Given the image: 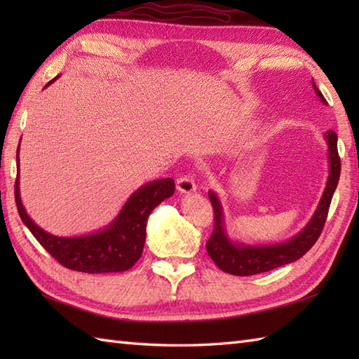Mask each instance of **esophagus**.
I'll list each match as a JSON object with an SVG mask.
<instances>
[{"label":"esophagus","mask_w":359,"mask_h":359,"mask_svg":"<svg viewBox=\"0 0 359 359\" xmlns=\"http://www.w3.org/2000/svg\"><path fill=\"white\" fill-rule=\"evenodd\" d=\"M175 188H177L179 193H184V194H191L196 191V184L193 179L189 177H180L177 179V182H175Z\"/></svg>","instance_id":"34e87169"}]
</instances>
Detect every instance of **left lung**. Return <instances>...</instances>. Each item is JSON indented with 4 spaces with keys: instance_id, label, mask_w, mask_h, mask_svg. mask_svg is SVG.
Segmentation results:
<instances>
[{
    "instance_id": "left-lung-1",
    "label": "left lung",
    "mask_w": 359,
    "mask_h": 359,
    "mask_svg": "<svg viewBox=\"0 0 359 359\" xmlns=\"http://www.w3.org/2000/svg\"><path fill=\"white\" fill-rule=\"evenodd\" d=\"M313 89L323 104H327L324 95L321 94L313 81ZM324 139L329 147V177L323 191L321 199H319L318 207L310 217L309 222L302 230L294 234L284 242L276 243H245L230 238L226 230L225 222V211L222 202L219 199V194L210 189L208 196L212 208H215V230L210 241L207 242V251L210 257L220 270L225 273L234 274V276H251V274H259L278 269V266L292 264L297 259L302 257L307 251L315 245L319 234H321L327 212L330 208V202L334 189L338 187L339 174H341V160L338 156V135L333 131H327Z\"/></svg>"
}]
</instances>
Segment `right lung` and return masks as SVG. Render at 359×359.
<instances>
[{
	"mask_svg": "<svg viewBox=\"0 0 359 359\" xmlns=\"http://www.w3.org/2000/svg\"><path fill=\"white\" fill-rule=\"evenodd\" d=\"M60 75L50 80L52 85ZM17 182L15 202L22 220L43 248L66 269L83 273H118L126 271L139 261L147 241L148 217L158 203L174 194L172 179H158L137 188L128 197L118 215L100 230L80 236H55L38 226L22 205L20 194V144L17 156Z\"/></svg>",
	"mask_w": 359,
	"mask_h": 359,
	"instance_id": "obj_1",
	"label": "right lung"
}]
</instances>
